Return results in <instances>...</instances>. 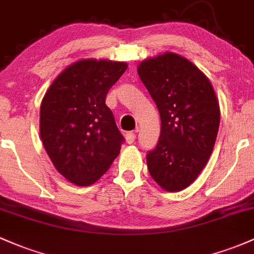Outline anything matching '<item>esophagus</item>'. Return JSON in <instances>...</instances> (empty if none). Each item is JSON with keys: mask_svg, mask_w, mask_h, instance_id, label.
<instances>
[{"mask_svg": "<svg viewBox=\"0 0 254 254\" xmlns=\"http://www.w3.org/2000/svg\"><path fill=\"white\" fill-rule=\"evenodd\" d=\"M125 140H127V143H129V144L133 143V142H135V140H136V133L132 132V131L127 132V135H125Z\"/></svg>", "mask_w": 254, "mask_h": 254, "instance_id": "esophagus-1", "label": "esophagus"}]
</instances>
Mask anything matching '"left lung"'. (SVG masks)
I'll return each mask as SVG.
<instances>
[{"instance_id": "left-lung-1", "label": "left lung", "mask_w": 254, "mask_h": 254, "mask_svg": "<svg viewBox=\"0 0 254 254\" xmlns=\"http://www.w3.org/2000/svg\"><path fill=\"white\" fill-rule=\"evenodd\" d=\"M138 76L160 113L159 141L147 154L153 180L168 191L190 186L205 168L218 133L219 105L194 64L165 53L138 65Z\"/></svg>"}]
</instances>
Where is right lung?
<instances>
[{"mask_svg": "<svg viewBox=\"0 0 254 254\" xmlns=\"http://www.w3.org/2000/svg\"><path fill=\"white\" fill-rule=\"evenodd\" d=\"M127 68L121 61L79 60L55 78L42 100V142L55 169L73 185L95 183L121 152L124 137L106 95Z\"/></svg>", "mask_w": 254, "mask_h": 254, "instance_id": "add662e5", "label": "right lung"}]
</instances>
